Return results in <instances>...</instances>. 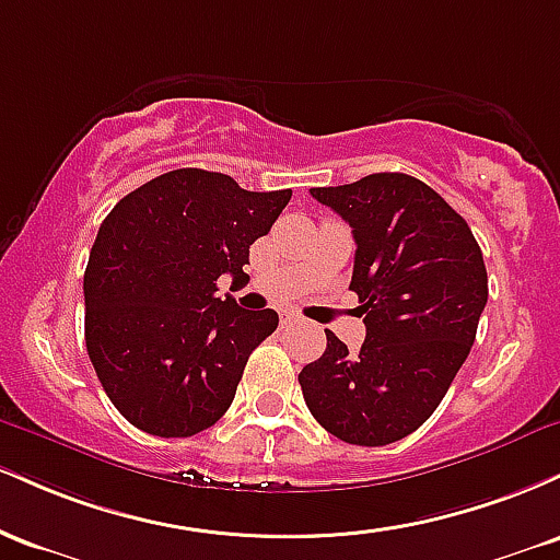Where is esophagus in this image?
<instances>
[{
    "mask_svg": "<svg viewBox=\"0 0 560 560\" xmlns=\"http://www.w3.org/2000/svg\"><path fill=\"white\" fill-rule=\"evenodd\" d=\"M279 318H281V326H289V324H294V320H298V316H294L292 311H284Z\"/></svg>",
    "mask_w": 560,
    "mask_h": 560,
    "instance_id": "34e87169",
    "label": "esophagus"
}]
</instances>
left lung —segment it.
I'll return each instance as SVG.
<instances>
[{"instance_id":"1","label":"left lung","mask_w":560,"mask_h":560,"mask_svg":"<svg viewBox=\"0 0 560 560\" xmlns=\"http://www.w3.org/2000/svg\"><path fill=\"white\" fill-rule=\"evenodd\" d=\"M311 195L350 223L365 342L352 355L334 331L300 371V387L326 432L382 447L421 427L442 402L477 339L487 268L468 223L408 173H371Z\"/></svg>"}]
</instances>
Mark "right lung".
<instances>
[{
	"label": "right lung",
	"instance_id": "add662e5",
	"mask_svg": "<svg viewBox=\"0 0 560 560\" xmlns=\"http://www.w3.org/2000/svg\"><path fill=\"white\" fill-rule=\"evenodd\" d=\"M289 197L178 168L141 184L102 221L83 273L86 352L110 402L141 432L191 436L229 410L249 352L279 316L221 300L215 281L247 279L249 244L271 231Z\"/></svg>",
	"mask_w": 560,
	"mask_h": 560
}]
</instances>
